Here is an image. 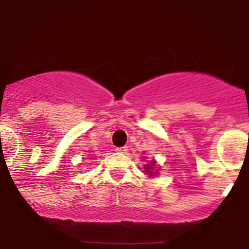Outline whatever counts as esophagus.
<instances>
[{"label": "esophagus", "mask_w": 249, "mask_h": 249, "mask_svg": "<svg viewBox=\"0 0 249 249\" xmlns=\"http://www.w3.org/2000/svg\"><path fill=\"white\" fill-rule=\"evenodd\" d=\"M127 151H128V147H117L116 148V152H119V153H127Z\"/></svg>", "instance_id": "esophagus-1"}]
</instances>
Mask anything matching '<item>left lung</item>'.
<instances>
[{
  "mask_svg": "<svg viewBox=\"0 0 249 249\" xmlns=\"http://www.w3.org/2000/svg\"><path fill=\"white\" fill-rule=\"evenodd\" d=\"M143 173H145V175H148V178H153V176L158 175L157 162H156V160H148V162L143 165Z\"/></svg>",
  "mask_w": 249,
  "mask_h": 249,
  "instance_id": "obj_1",
  "label": "left lung"
}]
</instances>
